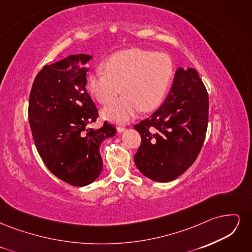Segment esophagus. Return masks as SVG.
<instances>
[{
	"label": "esophagus",
	"instance_id": "34e87169",
	"mask_svg": "<svg viewBox=\"0 0 252 252\" xmlns=\"http://www.w3.org/2000/svg\"><path fill=\"white\" fill-rule=\"evenodd\" d=\"M117 129H118L119 132H124L126 130V128L124 126H118Z\"/></svg>",
	"mask_w": 252,
	"mask_h": 252
}]
</instances>
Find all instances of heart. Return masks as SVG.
I'll return each mask as SVG.
<instances>
[{"instance_id": "obj_1", "label": "heart", "mask_w": 252, "mask_h": 252, "mask_svg": "<svg viewBox=\"0 0 252 252\" xmlns=\"http://www.w3.org/2000/svg\"><path fill=\"white\" fill-rule=\"evenodd\" d=\"M101 68L87 78V88L101 104H109L120 91L118 100L103 109V117L124 124L143 111L161 104L173 73L172 61L164 52L131 48L114 53Z\"/></svg>"}]
</instances>
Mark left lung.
<instances>
[{
    "label": "left lung",
    "mask_w": 252,
    "mask_h": 252,
    "mask_svg": "<svg viewBox=\"0 0 252 252\" xmlns=\"http://www.w3.org/2000/svg\"><path fill=\"white\" fill-rule=\"evenodd\" d=\"M208 110V94L199 73L180 67L161 107L134 126L142 138L134 163L145 177L170 182L194 163L207 131Z\"/></svg>",
    "instance_id": "obj_1"
}]
</instances>
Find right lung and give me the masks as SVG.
I'll return each mask as SVG.
<instances>
[{
  "instance_id": "1",
  "label": "right lung",
  "mask_w": 252,
  "mask_h": 252,
  "mask_svg": "<svg viewBox=\"0 0 252 252\" xmlns=\"http://www.w3.org/2000/svg\"><path fill=\"white\" fill-rule=\"evenodd\" d=\"M91 58L72 55L44 66L29 95L28 119L37 152L57 178L78 187L97 179L103 168L101 143L117 133L106 122L96 130L88 128L98 117L86 90Z\"/></svg>"
}]
</instances>
